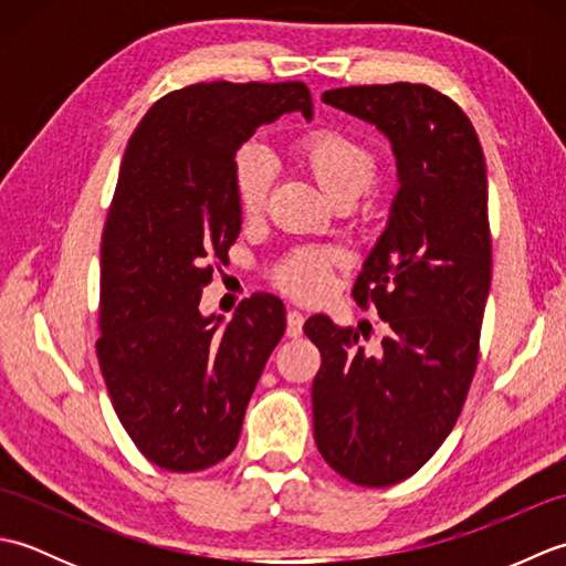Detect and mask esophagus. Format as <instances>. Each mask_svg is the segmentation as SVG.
Returning a JSON list of instances; mask_svg holds the SVG:
<instances>
[{
    "instance_id": "34e87169",
    "label": "esophagus",
    "mask_w": 566,
    "mask_h": 566,
    "mask_svg": "<svg viewBox=\"0 0 566 566\" xmlns=\"http://www.w3.org/2000/svg\"><path fill=\"white\" fill-rule=\"evenodd\" d=\"M302 333H304V314L302 311H290V314H286V335H290V338H298Z\"/></svg>"
}]
</instances>
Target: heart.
<instances>
[{
    "mask_svg": "<svg viewBox=\"0 0 566 566\" xmlns=\"http://www.w3.org/2000/svg\"><path fill=\"white\" fill-rule=\"evenodd\" d=\"M296 160L333 203L355 201L377 182L375 153L338 130H316L298 140ZM270 185L272 167L268 155L260 148L240 150L235 158V197L245 219H255L264 211ZM335 262L338 255L328 250H294L274 270V282L282 292L302 302H316L328 290Z\"/></svg>",
    "mask_w": 566,
    "mask_h": 566,
    "instance_id": "b5f03b06",
    "label": "heart"
}]
</instances>
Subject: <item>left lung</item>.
<instances>
[{
    "label": "left lung",
    "instance_id": "1",
    "mask_svg": "<svg viewBox=\"0 0 566 566\" xmlns=\"http://www.w3.org/2000/svg\"><path fill=\"white\" fill-rule=\"evenodd\" d=\"M323 102L389 140L399 191L353 296L387 323L381 350L311 316L321 350L311 387L318 452L347 482L391 486L423 467L472 384L491 284L486 163L464 112L426 84L323 92Z\"/></svg>",
    "mask_w": 566,
    "mask_h": 566
}]
</instances>
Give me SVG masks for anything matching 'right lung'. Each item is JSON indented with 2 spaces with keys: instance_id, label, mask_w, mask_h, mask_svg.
I'll return each mask as SVG.
<instances>
[{
  "instance_id": "1",
  "label": "right lung",
  "mask_w": 566,
  "mask_h": 566,
  "mask_svg": "<svg viewBox=\"0 0 566 566\" xmlns=\"http://www.w3.org/2000/svg\"><path fill=\"white\" fill-rule=\"evenodd\" d=\"M314 104L302 82H199L140 118L102 233L99 367L114 411L153 464L199 472L233 452L286 328L258 292L231 321L199 311L211 260L240 233L235 153L262 124Z\"/></svg>"
}]
</instances>
